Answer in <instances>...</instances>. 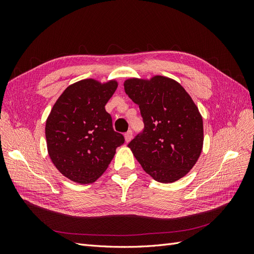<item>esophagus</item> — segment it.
Wrapping results in <instances>:
<instances>
[{"label": "esophagus", "instance_id": "obj_1", "mask_svg": "<svg viewBox=\"0 0 254 254\" xmlns=\"http://www.w3.org/2000/svg\"><path fill=\"white\" fill-rule=\"evenodd\" d=\"M124 136H125V141L127 143L131 141V139H132V130H128V131L125 133Z\"/></svg>", "mask_w": 254, "mask_h": 254}]
</instances>
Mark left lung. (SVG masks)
I'll list each match as a JSON object with an SVG mask.
<instances>
[{
	"instance_id": "left-lung-1",
	"label": "left lung",
	"mask_w": 254,
	"mask_h": 254,
	"mask_svg": "<svg viewBox=\"0 0 254 254\" xmlns=\"http://www.w3.org/2000/svg\"><path fill=\"white\" fill-rule=\"evenodd\" d=\"M124 89L139 105L143 131L128 144L143 170L158 182L171 183L195 165L203 145V122L180 83L164 76L130 78Z\"/></svg>"
}]
</instances>
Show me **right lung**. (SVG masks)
<instances>
[{
    "mask_svg": "<svg viewBox=\"0 0 254 254\" xmlns=\"http://www.w3.org/2000/svg\"><path fill=\"white\" fill-rule=\"evenodd\" d=\"M117 88L115 80L83 79L68 86L53 106L45 124L48 151L67 179L94 182L107 170L115 149L124 144L105 109Z\"/></svg>",
    "mask_w": 254,
    "mask_h": 254,
    "instance_id": "right-lung-1",
    "label": "right lung"
}]
</instances>
